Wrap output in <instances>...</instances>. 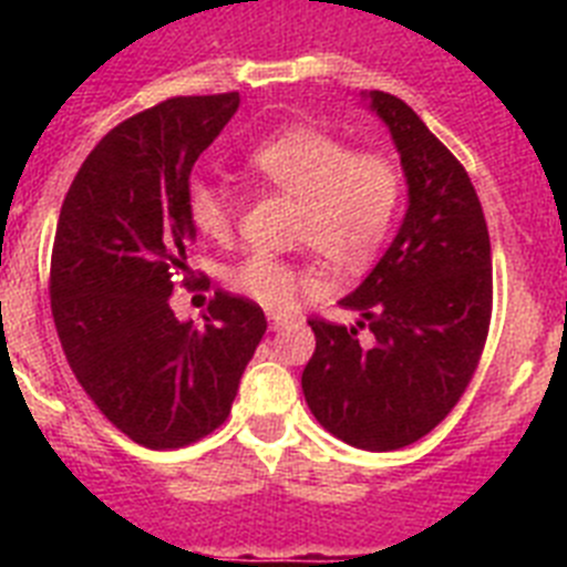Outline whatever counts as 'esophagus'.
Instances as JSON below:
<instances>
[{
  "mask_svg": "<svg viewBox=\"0 0 567 567\" xmlns=\"http://www.w3.org/2000/svg\"><path fill=\"white\" fill-rule=\"evenodd\" d=\"M269 318V329H284V327H289V323H292V318H289V315H284V312H269L267 315Z\"/></svg>",
  "mask_w": 567,
  "mask_h": 567,
  "instance_id": "34e87169",
  "label": "esophagus"
}]
</instances>
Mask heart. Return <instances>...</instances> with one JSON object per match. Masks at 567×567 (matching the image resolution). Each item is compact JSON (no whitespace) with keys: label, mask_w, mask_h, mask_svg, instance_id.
I'll list each match as a JSON object with an SVG mask.
<instances>
[{"label":"heart","mask_w":567,"mask_h":567,"mask_svg":"<svg viewBox=\"0 0 567 567\" xmlns=\"http://www.w3.org/2000/svg\"><path fill=\"white\" fill-rule=\"evenodd\" d=\"M247 167L269 187L298 198L295 238L340 267H358L385 240L400 207V173L385 155L354 153L338 135L292 127L269 135L247 155ZM187 218L204 238L224 240L233 207L224 189L204 178L187 187ZM233 292L264 309L292 307L318 275L292 260L255 252L227 272Z\"/></svg>","instance_id":"1"}]
</instances>
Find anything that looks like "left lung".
I'll return each instance as SVG.
<instances>
[{
  "label": "left lung",
  "instance_id": "8db88e82",
  "mask_svg": "<svg viewBox=\"0 0 567 567\" xmlns=\"http://www.w3.org/2000/svg\"><path fill=\"white\" fill-rule=\"evenodd\" d=\"M400 153L409 209L369 278L340 300L354 327L312 318L303 398L329 434L394 452L443 423L483 354L491 323V240L463 164L403 99L369 93ZM370 329V343L357 338Z\"/></svg>",
  "mask_w": 567,
  "mask_h": 567
}]
</instances>
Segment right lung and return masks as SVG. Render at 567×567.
<instances>
[{
  "label": "right lung",
  "instance_id": "obj_1",
  "mask_svg": "<svg viewBox=\"0 0 567 567\" xmlns=\"http://www.w3.org/2000/svg\"><path fill=\"white\" fill-rule=\"evenodd\" d=\"M238 93L178 96L110 130L59 213L50 309L68 363L99 412L144 449H182L229 417L267 332L264 309L224 289L204 327L169 295L193 284V164L238 110Z\"/></svg>",
  "mask_w": 567,
  "mask_h": 567
}]
</instances>
